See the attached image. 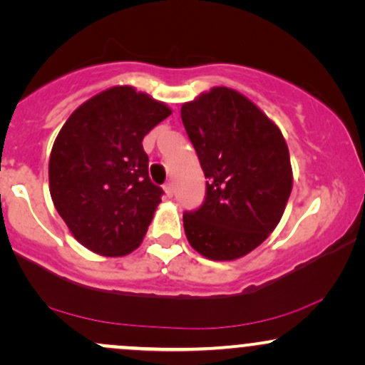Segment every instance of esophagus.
Returning <instances> with one entry per match:
<instances>
[{
  "label": "esophagus",
  "mask_w": 365,
  "mask_h": 365,
  "mask_svg": "<svg viewBox=\"0 0 365 365\" xmlns=\"http://www.w3.org/2000/svg\"><path fill=\"white\" fill-rule=\"evenodd\" d=\"M165 194H166V197H173V194H175L173 183H166V185H165Z\"/></svg>",
  "instance_id": "1"
}]
</instances>
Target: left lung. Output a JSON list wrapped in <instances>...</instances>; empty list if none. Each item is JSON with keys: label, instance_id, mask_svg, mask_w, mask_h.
<instances>
[{"label": "left lung", "instance_id": "left-lung-1", "mask_svg": "<svg viewBox=\"0 0 365 365\" xmlns=\"http://www.w3.org/2000/svg\"><path fill=\"white\" fill-rule=\"evenodd\" d=\"M180 113L207 178L202 207L183 215L187 240L211 261H235L282 220L293 187L287 140L266 113L230 87L202 92Z\"/></svg>", "mask_w": 365, "mask_h": 365}]
</instances>
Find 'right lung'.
Wrapping results in <instances>:
<instances>
[{
  "label": "right lung",
  "instance_id": "1",
  "mask_svg": "<svg viewBox=\"0 0 365 365\" xmlns=\"http://www.w3.org/2000/svg\"><path fill=\"white\" fill-rule=\"evenodd\" d=\"M168 104L130 86L92 96L65 121L49 156V192L75 240L121 257L142 244L163 190L142 148Z\"/></svg>",
  "mask_w": 365,
  "mask_h": 365
}]
</instances>
